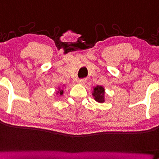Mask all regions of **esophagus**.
<instances>
[{"label":"esophagus","mask_w":159,"mask_h":159,"mask_svg":"<svg viewBox=\"0 0 159 159\" xmlns=\"http://www.w3.org/2000/svg\"><path fill=\"white\" fill-rule=\"evenodd\" d=\"M87 78H81V79H80L79 81H78L79 84H82V85L85 84L87 83Z\"/></svg>","instance_id":"obj_1"}]
</instances>
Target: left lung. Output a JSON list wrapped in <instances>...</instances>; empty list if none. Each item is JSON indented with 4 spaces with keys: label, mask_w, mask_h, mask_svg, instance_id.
Instances as JSON below:
<instances>
[{
    "label": "left lung",
    "mask_w": 159,
    "mask_h": 159,
    "mask_svg": "<svg viewBox=\"0 0 159 159\" xmlns=\"http://www.w3.org/2000/svg\"><path fill=\"white\" fill-rule=\"evenodd\" d=\"M104 94H105V89L102 86L97 85L96 87L93 88V95L94 97V99L97 102L99 103H104Z\"/></svg>",
    "instance_id": "8db88e82"
}]
</instances>
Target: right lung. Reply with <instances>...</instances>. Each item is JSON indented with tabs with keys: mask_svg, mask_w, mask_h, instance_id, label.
<instances>
[{
	"mask_svg": "<svg viewBox=\"0 0 159 159\" xmlns=\"http://www.w3.org/2000/svg\"><path fill=\"white\" fill-rule=\"evenodd\" d=\"M58 93H59V95H62L63 93H64V90H63V89H61L60 88H58V93H57V94H58Z\"/></svg>",
	"mask_w": 159,
	"mask_h": 159,
	"instance_id": "obj_1",
	"label": "right lung"
}]
</instances>
